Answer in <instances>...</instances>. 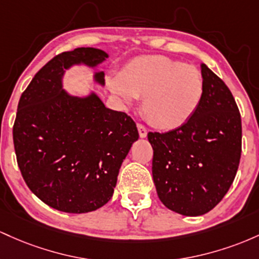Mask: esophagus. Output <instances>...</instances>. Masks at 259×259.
<instances>
[{
	"label": "esophagus",
	"instance_id": "34e87169",
	"mask_svg": "<svg viewBox=\"0 0 259 259\" xmlns=\"http://www.w3.org/2000/svg\"><path fill=\"white\" fill-rule=\"evenodd\" d=\"M138 133H139V137L141 138H145L147 137V128H145V127L143 126V124H141V123H138Z\"/></svg>",
	"mask_w": 259,
	"mask_h": 259
}]
</instances>
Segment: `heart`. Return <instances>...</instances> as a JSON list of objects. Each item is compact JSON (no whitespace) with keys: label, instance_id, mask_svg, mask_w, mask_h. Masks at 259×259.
I'll return each instance as SVG.
<instances>
[{"label":"heart","instance_id":"obj_1","mask_svg":"<svg viewBox=\"0 0 259 259\" xmlns=\"http://www.w3.org/2000/svg\"><path fill=\"white\" fill-rule=\"evenodd\" d=\"M109 85L126 103L143 98L144 118L164 131L190 121L204 97V79L197 67L160 55L133 60Z\"/></svg>","mask_w":259,"mask_h":259}]
</instances>
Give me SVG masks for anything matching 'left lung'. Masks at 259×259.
Returning <instances> with one entry per match:
<instances>
[{
  "instance_id": "1",
  "label": "left lung",
  "mask_w": 259,
  "mask_h": 259,
  "mask_svg": "<svg viewBox=\"0 0 259 259\" xmlns=\"http://www.w3.org/2000/svg\"><path fill=\"white\" fill-rule=\"evenodd\" d=\"M204 97L190 121L165 133L149 132L152 172L162 204L187 217L208 213L236 176L242 126L230 89L204 63Z\"/></svg>"
}]
</instances>
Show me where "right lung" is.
Listing matches in <instances>:
<instances>
[{
	"label": "right lung",
	"instance_id": "obj_1",
	"mask_svg": "<svg viewBox=\"0 0 259 259\" xmlns=\"http://www.w3.org/2000/svg\"><path fill=\"white\" fill-rule=\"evenodd\" d=\"M105 51L78 48L49 61L19 99L13 126L17 162L30 191L66 213H88L109 202L122 161L139 137L135 121L105 107L95 93L72 97L62 88L66 69L97 67ZM104 72L95 82L104 85Z\"/></svg>",
	"mask_w": 259,
	"mask_h": 259
}]
</instances>
